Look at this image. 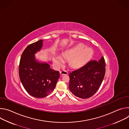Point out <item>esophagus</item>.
<instances>
[{"label":"esophagus","instance_id":"obj_1","mask_svg":"<svg viewBox=\"0 0 129 129\" xmlns=\"http://www.w3.org/2000/svg\"><path fill=\"white\" fill-rule=\"evenodd\" d=\"M60 73L62 75H68V72L65 70H63L60 71Z\"/></svg>","mask_w":129,"mask_h":129}]
</instances>
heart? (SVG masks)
<instances>
[{
	"label": "heart",
	"instance_id": "1",
	"mask_svg": "<svg viewBox=\"0 0 129 129\" xmlns=\"http://www.w3.org/2000/svg\"><path fill=\"white\" fill-rule=\"evenodd\" d=\"M93 51L90 48L84 44H79L69 49L62 53L63 57L66 60H70V65L73 68H80L84 65L91 58ZM54 62L56 65L60 66L64 62L63 59L59 56L56 57Z\"/></svg>",
	"mask_w": 129,
	"mask_h": 129
}]
</instances>
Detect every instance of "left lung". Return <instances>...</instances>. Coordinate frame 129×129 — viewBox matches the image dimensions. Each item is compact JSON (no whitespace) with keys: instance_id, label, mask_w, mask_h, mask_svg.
Instances as JSON below:
<instances>
[{"instance_id":"8db88e82","label":"left lung","mask_w":129,"mask_h":129,"mask_svg":"<svg viewBox=\"0 0 129 129\" xmlns=\"http://www.w3.org/2000/svg\"><path fill=\"white\" fill-rule=\"evenodd\" d=\"M106 62L104 57L99 61L91 60L69 73V88L72 93L81 99L93 95L105 77Z\"/></svg>"}]
</instances>
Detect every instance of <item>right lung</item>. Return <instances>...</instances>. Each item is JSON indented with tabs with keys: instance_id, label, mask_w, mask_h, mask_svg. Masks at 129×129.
<instances>
[{
	"instance_id": "add662e5",
	"label": "right lung",
	"mask_w": 129,
	"mask_h": 129,
	"mask_svg": "<svg viewBox=\"0 0 129 129\" xmlns=\"http://www.w3.org/2000/svg\"><path fill=\"white\" fill-rule=\"evenodd\" d=\"M40 40L28 45L21 56L19 75L21 83L30 95L42 98L54 90L60 77L59 71L50 68L47 63L36 61L34 54L40 50L43 43Z\"/></svg>"
}]
</instances>
